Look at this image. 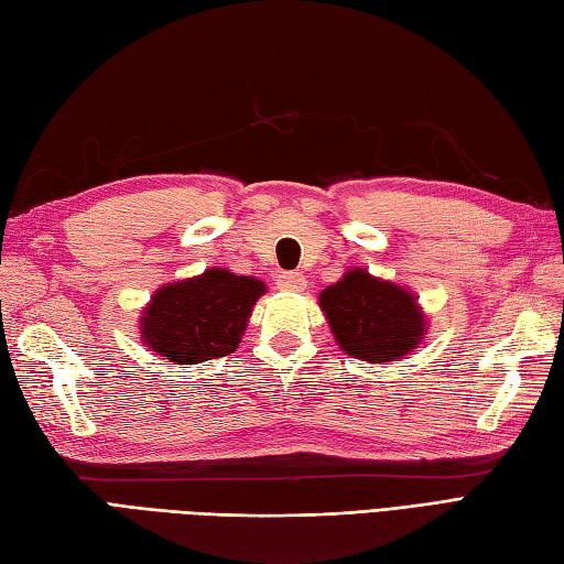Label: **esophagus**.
<instances>
[{
    "instance_id": "obj_1",
    "label": "esophagus",
    "mask_w": 564,
    "mask_h": 564,
    "mask_svg": "<svg viewBox=\"0 0 564 564\" xmlns=\"http://www.w3.org/2000/svg\"><path fill=\"white\" fill-rule=\"evenodd\" d=\"M275 285H279L281 291H291V293H301L305 291V275L297 273V271H279L275 273Z\"/></svg>"
}]
</instances>
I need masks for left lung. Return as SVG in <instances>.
I'll use <instances>...</instances> for the list:
<instances>
[{
    "mask_svg": "<svg viewBox=\"0 0 564 564\" xmlns=\"http://www.w3.org/2000/svg\"><path fill=\"white\" fill-rule=\"evenodd\" d=\"M319 307L341 351L368 364L398 361L426 334V317L416 297L366 269H349L327 285L319 293Z\"/></svg>",
    "mask_w": 564,
    "mask_h": 564,
    "instance_id": "obj_1",
    "label": "left lung"
}]
</instances>
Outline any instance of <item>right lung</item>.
Wrapping results in <instances>:
<instances>
[{"instance_id":"right-lung-1","label":"right lung","mask_w":564,"mask_h":564,"mask_svg":"<svg viewBox=\"0 0 564 564\" xmlns=\"http://www.w3.org/2000/svg\"><path fill=\"white\" fill-rule=\"evenodd\" d=\"M267 285L227 269H206L194 279L166 283L142 310L140 339L150 351L178 366L232 354Z\"/></svg>"}]
</instances>
